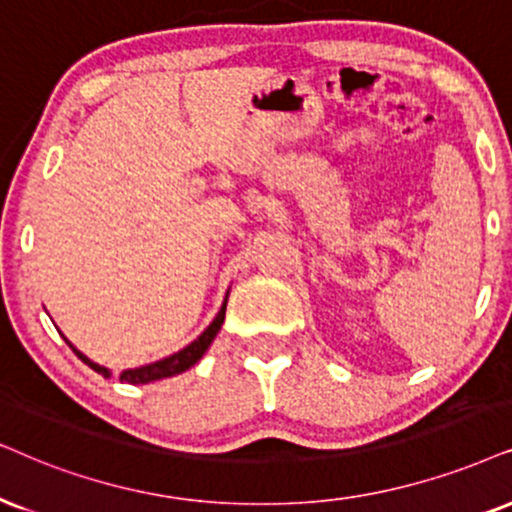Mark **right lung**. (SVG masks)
<instances>
[{
    "label": "right lung",
    "instance_id": "right-lung-1",
    "mask_svg": "<svg viewBox=\"0 0 512 512\" xmlns=\"http://www.w3.org/2000/svg\"><path fill=\"white\" fill-rule=\"evenodd\" d=\"M224 314H226V300L222 304V309H219V314L215 316V321L210 323L208 328H205V333L200 335L198 340H193L189 347H184L181 352L172 354V357H167L163 361H155V364H148V366H141V368H129V371H122L120 373V380L122 383H129V385H146V383H153V380H163V378H172V375L177 373H184L186 368H191L196 361L203 357L205 352H208V347L212 345V340H215V335L219 333V328H222L224 323ZM68 342V340H66ZM70 345V342H68ZM73 347V345H70ZM73 352L80 357L84 364H87L89 368H94L96 373L101 375H111L108 373V368H103L99 364H94V361H89L87 357H84L82 352H77V349L73 347Z\"/></svg>",
    "mask_w": 512,
    "mask_h": 512
}]
</instances>
